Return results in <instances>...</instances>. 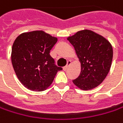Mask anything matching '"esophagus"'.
Masks as SVG:
<instances>
[{
	"instance_id": "esophagus-1",
	"label": "esophagus",
	"mask_w": 123,
	"mask_h": 123,
	"mask_svg": "<svg viewBox=\"0 0 123 123\" xmlns=\"http://www.w3.org/2000/svg\"><path fill=\"white\" fill-rule=\"evenodd\" d=\"M71 64V61H70V60H68V62H67V65L66 66H64V68H63V69H64V71H66L67 69H68V68L69 67V66Z\"/></svg>"
}]
</instances>
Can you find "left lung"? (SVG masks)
<instances>
[{"label": "left lung", "mask_w": 123, "mask_h": 123, "mask_svg": "<svg viewBox=\"0 0 123 123\" xmlns=\"http://www.w3.org/2000/svg\"><path fill=\"white\" fill-rule=\"evenodd\" d=\"M68 40L81 63L80 75L73 82L85 91L98 86L110 70L113 58L111 45L103 37L89 30L77 32Z\"/></svg>", "instance_id": "obj_1"}]
</instances>
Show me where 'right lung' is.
I'll return each instance as SVG.
<instances>
[{
  "mask_svg": "<svg viewBox=\"0 0 123 123\" xmlns=\"http://www.w3.org/2000/svg\"><path fill=\"white\" fill-rule=\"evenodd\" d=\"M57 39L43 31L20 34L12 49V63L16 75L27 89L40 91L51 84L62 67L55 64L50 51Z\"/></svg>",
  "mask_w": 123,
  "mask_h": 123,
  "instance_id": "obj_1",
  "label": "right lung"
}]
</instances>
